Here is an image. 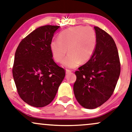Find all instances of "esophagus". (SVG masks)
<instances>
[{
    "instance_id": "34e87169",
    "label": "esophagus",
    "mask_w": 132,
    "mask_h": 132,
    "mask_svg": "<svg viewBox=\"0 0 132 132\" xmlns=\"http://www.w3.org/2000/svg\"><path fill=\"white\" fill-rule=\"evenodd\" d=\"M71 70H66V74H67V75L70 74V73H71Z\"/></svg>"
}]
</instances>
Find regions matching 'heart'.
Segmentation results:
<instances>
[{"mask_svg": "<svg viewBox=\"0 0 132 132\" xmlns=\"http://www.w3.org/2000/svg\"><path fill=\"white\" fill-rule=\"evenodd\" d=\"M96 36L92 27L76 26L60 32L58 39L51 40L50 49L56 62H61L68 50V54L62 62L67 68H74L80 63L91 58L96 46Z\"/></svg>", "mask_w": 132, "mask_h": 132, "instance_id": "obj_1", "label": "heart"}]
</instances>
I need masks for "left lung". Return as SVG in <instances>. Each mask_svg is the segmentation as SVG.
Returning a JSON list of instances; mask_svg holds the SVG:
<instances>
[{
    "mask_svg": "<svg viewBox=\"0 0 132 132\" xmlns=\"http://www.w3.org/2000/svg\"><path fill=\"white\" fill-rule=\"evenodd\" d=\"M96 46L86 64L75 71L73 91L76 100L85 109L100 107L113 93L119 79L121 65L113 39L97 27H94Z\"/></svg>",
    "mask_w": 132,
    "mask_h": 132,
    "instance_id": "left-lung-1",
    "label": "left lung"
}]
</instances>
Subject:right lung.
I'll list each match as a JSON object with an SVG mask.
<instances>
[{
	"label": "right lung",
	"instance_id": "add662e5",
	"mask_svg": "<svg viewBox=\"0 0 132 132\" xmlns=\"http://www.w3.org/2000/svg\"><path fill=\"white\" fill-rule=\"evenodd\" d=\"M59 27H39L20 42L15 53L14 81L20 98L32 107L48 105L65 75L64 68L54 62L50 49Z\"/></svg>",
	"mask_w": 132,
	"mask_h": 132
}]
</instances>
